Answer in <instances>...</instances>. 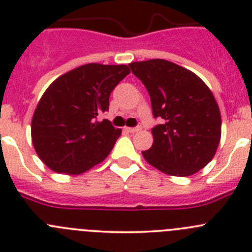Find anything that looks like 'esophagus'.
I'll return each instance as SVG.
<instances>
[{"instance_id": "1", "label": "esophagus", "mask_w": 252, "mask_h": 252, "mask_svg": "<svg viewBox=\"0 0 252 252\" xmlns=\"http://www.w3.org/2000/svg\"><path fill=\"white\" fill-rule=\"evenodd\" d=\"M141 128H142L141 126H137V127H125V130L127 131V132L133 133V132H137V131H140Z\"/></svg>"}]
</instances>
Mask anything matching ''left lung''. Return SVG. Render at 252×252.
Here are the masks:
<instances>
[{
  "mask_svg": "<svg viewBox=\"0 0 252 252\" xmlns=\"http://www.w3.org/2000/svg\"><path fill=\"white\" fill-rule=\"evenodd\" d=\"M146 87L153 115V146L142 157L158 170L189 177L215 157L221 140V113L207 84L194 73L164 59L128 64Z\"/></svg>",
  "mask_w": 252,
  "mask_h": 252,
  "instance_id": "obj_1",
  "label": "left lung"
}]
</instances>
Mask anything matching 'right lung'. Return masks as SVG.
Returning a JSON list of instances; mask_svg holds the SVG:
<instances>
[{
    "label": "right lung",
    "mask_w": 252,
    "mask_h": 252,
    "mask_svg": "<svg viewBox=\"0 0 252 252\" xmlns=\"http://www.w3.org/2000/svg\"><path fill=\"white\" fill-rule=\"evenodd\" d=\"M128 73L127 65L91 63L48 87L31 121L32 145L48 168L77 175L108 157L121 130L97 116L108 111L111 92Z\"/></svg>",
    "instance_id": "right-lung-1"
}]
</instances>
